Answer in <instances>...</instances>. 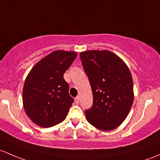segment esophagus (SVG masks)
<instances>
[{"label": "esophagus", "mask_w": 160, "mask_h": 160, "mask_svg": "<svg viewBox=\"0 0 160 160\" xmlns=\"http://www.w3.org/2000/svg\"><path fill=\"white\" fill-rule=\"evenodd\" d=\"M75 101L76 104H79V101H80V97L79 96H77L76 98H75Z\"/></svg>", "instance_id": "34e87169"}]
</instances>
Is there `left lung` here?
<instances>
[{
  "label": "left lung",
  "mask_w": 160,
  "mask_h": 160,
  "mask_svg": "<svg viewBox=\"0 0 160 160\" xmlns=\"http://www.w3.org/2000/svg\"><path fill=\"white\" fill-rule=\"evenodd\" d=\"M80 58L93 95V104L85 111L87 121L102 131L116 129L126 119L134 98L129 68L107 50L81 52Z\"/></svg>",
  "instance_id": "1"
}]
</instances>
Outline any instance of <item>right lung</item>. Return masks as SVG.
Returning a JSON list of instances; mask_svg holds the SVG:
<instances>
[{
	"label": "right lung",
	"instance_id": "obj_1",
	"mask_svg": "<svg viewBox=\"0 0 160 160\" xmlns=\"http://www.w3.org/2000/svg\"><path fill=\"white\" fill-rule=\"evenodd\" d=\"M76 56V52L55 51L38 62L28 75L23 104L28 116L38 126L52 127L66 118L74 99L63 75Z\"/></svg>",
	"mask_w": 160,
	"mask_h": 160
}]
</instances>
